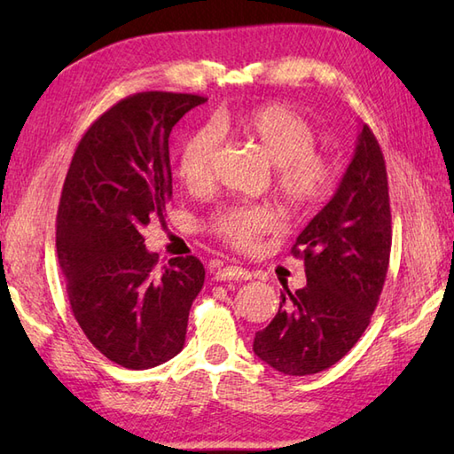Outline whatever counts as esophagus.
<instances>
[{
	"instance_id": "1",
	"label": "esophagus",
	"mask_w": 454,
	"mask_h": 454,
	"mask_svg": "<svg viewBox=\"0 0 454 454\" xmlns=\"http://www.w3.org/2000/svg\"><path fill=\"white\" fill-rule=\"evenodd\" d=\"M216 281H249L252 278V273L244 267L238 265H226V267H218L215 271Z\"/></svg>"
}]
</instances>
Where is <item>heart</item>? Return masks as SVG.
Segmentation results:
<instances>
[{
  "instance_id": "1",
  "label": "heart",
  "mask_w": 454,
  "mask_h": 454,
  "mask_svg": "<svg viewBox=\"0 0 454 454\" xmlns=\"http://www.w3.org/2000/svg\"><path fill=\"white\" fill-rule=\"evenodd\" d=\"M236 124L277 166L275 187L285 207L294 215L316 208L333 187L332 163L316 152L317 134L301 113L286 105H263L236 121L228 114L216 119L226 130ZM220 146L218 130L210 124L192 130L177 156L181 181L191 191H202L212 181V166ZM275 212L262 205H226L212 212L207 226L222 242L236 249H252L275 228Z\"/></svg>"
}]
</instances>
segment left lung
<instances>
[{"instance_id":"1","label":"left lung","mask_w":454,"mask_h":454,"mask_svg":"<svg viewBox=\"0 0 454 454\" xmlns=\"http://www.w3.org/2000/svg\"><path fill=\"white\" fill-rule=\"evenodd\" d=\"M390 247L387 163L363 124L340 189L291 249L304 259L306 286L286 288L271 324L255 333L259 359L283 374L304 376L330 369L349 353L379 304Z\"/></svg>"}]
</instances>
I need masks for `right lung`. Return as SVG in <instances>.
Segmentation results:
<instances>
[{
	"label": "right lung",
	"mask_w": 454,
	"mask_h": 454,
	"mask_svg": "<svg viewBox=\"0 0 454 454\" xmlns=\"http://www.w3.org/2000/svg\"><path fill=\"white\" fill-rule=\"evenodd\" d=\"M205 101L171 91L121 99L85 130L64 181L56 252L67 301L95 349L124 369H152L183 349L205 283L195 255L160 265L142 236L171 200V129Z\"/></svg>",
	"instance_id": "right-lung-1"
}]
</instances>
